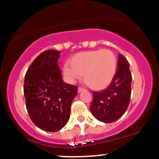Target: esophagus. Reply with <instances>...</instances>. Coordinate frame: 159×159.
<instances>
[{
	"instance_id": "1",
	"label": "esophagus",
	"mask_w": 159,
	"mask_h": 159,
	"mask_svg": "<svg viewBox=\"0 0 159 159\" xmlns=\"http://www.w3.org/2000/svg\"><path fill=\"white\" fill-rule=\"evenodd\" d=\"M83 91H85V89L82 88V87H79V88H78V93H81V92Z\"/></svg>"
}]
</instances>
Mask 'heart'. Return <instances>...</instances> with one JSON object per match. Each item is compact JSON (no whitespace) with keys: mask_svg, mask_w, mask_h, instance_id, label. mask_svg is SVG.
Instances as JSON below:
<instances>
[{"mask_svg":"<svg viewBox=\"0 0 159 159\" xmlns=\"http://www.w3.org/2000/svg\"><path fill=\"white\" fill-rule=\"evenodd\" d=\"M70 63L63 66V73L70 83L84 80L92 88L102 89L110 85L117 69V58L108 49L80 52L73 55Z\"/></svg>","mask_w":159,"mask_h":159,"instance_id":"1","label":"heart"}]
</instances>
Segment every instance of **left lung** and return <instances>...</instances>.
<instances>
[{
	"label": "left lung",
	"instance_id": "8db88e82",
	"mask_svg": "<svg viewBox=\"0 0 159 159\" xmlns=\"http://www.w3.org/2000/svg\"><path fill=\"white\" fill-rule=\"evenodd\" d=\"M118 57L117 72L108 87L101 92H93L90 111L97 120L104 123L118 120L130 101L132 75L129 64L123 54H119Z\"/></svg>",
	"mask_w": 159,
	"mask_h": 159
}]
</instances>
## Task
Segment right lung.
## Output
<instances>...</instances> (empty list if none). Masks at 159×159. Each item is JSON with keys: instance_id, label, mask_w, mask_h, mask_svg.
Returning a JSON list of instances; mask_svg holds the SVG:
<instances>
[{"instance_id": "1", "label": "right lung", "mask_w": 159, "mask_h": 159, "mask_svg": "<svg viewBox=\"0 0 159 159\" xmlns=\"http://www.w3.org/2000/svg\"><path fill=\"white\" fill-rule=\"evenodd\" d=\"M61 52L48 50L41 53L27 70L24 80L25 106L36 127L55 132L70 118V106L78 87L65 83L57 65Z\"/></svg>"}]
</instances>
